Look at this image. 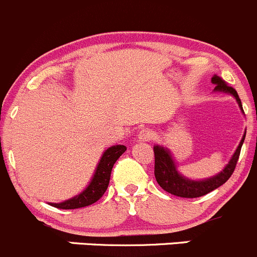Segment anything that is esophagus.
Returning <instances> with one entry per match:
<instances>
[{
    "label": "esophagus",
    "mask_w": 257,
    "mask_h": 257,
    "mask_svg": "<svg viewBox=\"0 0 257 257\" xmlns=\"http://www.w3.org/2000/svg\"><path fill=\"white\" fill-rule=\"evenodd\" d=\"M154 137H156L154 132L151 131V129H148V128L142 129L138 134L139 142H151V141H153Z\"/></svg>",
    "instance_id": "34e87169"
}]
</instances>
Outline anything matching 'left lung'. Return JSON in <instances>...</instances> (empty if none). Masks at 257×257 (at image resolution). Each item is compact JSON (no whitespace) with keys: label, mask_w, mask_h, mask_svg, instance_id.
<instances>
[{"label":"left lung","mask_w":257,"mask_h":257,"mask_svg":"<svg viewBox=\"0 0 257 257\" xmlns=\"http://www.w3.org/2000/svg\"><path fill=\"white\" fill-rule=\"evenodd\" d=\"M211 81L216 85L215 91H220V93H226L232 95L236 99V101H237L241 110L243 111L242 104H241L240 98H238L237 91L232 86H228L217 75L212 76V80ZM245 137L246 132L243 134L242 139H241L240 144H238L237 149L233 153V156L231 157L227 166L218 174L211 177V178L202 179V181H193V179H189L187 177L182 176L178 172V169H177L176 162H174L171 152L162 146H154V176H156L157 182H158V184L164 191L171 193V195L178 196V197L196 198L207 195L211 191L222 186L230 178L231 174L233 173V171L236 168V164H237L238 157H240L241 147H242L243 141H245Z\"/></svg>","instance_id":"obj_1"}]
</instances>
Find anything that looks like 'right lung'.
Masks as SVG:
<instances>
[{"label":"right lung","mask_w":257,"mask_h":257,"mask_svg":"<svg viewBox=\"0 0 257 257\" xmlns=\"http://www.w3.org/2000/svg\"><path fill=\"white\" fill-rule=\"evenodd\" d=\"M125 151L126 147L121 146V144L113 146L106 149L101 156L98 166H96L90 183L83 192H80L78 196L70 198V200H66L60 203H50V205L56 208H61V210H75V208L90 206L98 200H100L101 196L105 193L106 188H108L114 163Z\"/></svg>","instance_id":"obj_1"}]
</instances>
